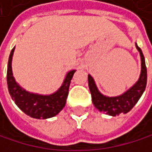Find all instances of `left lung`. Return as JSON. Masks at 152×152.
<instances>
[{
	"label": "left lung",
	"mask_w": 152,
	"mask_h": 152,
	"mask_svg": "<svg viewBox=\"0 0 152 152\" xmlns=\"http://www.w3.org/2000/svg\"><path fill=\"white\" fill-rule=\"evenodd\" d=\"M136 47L139 51L141 59L140 75L135 85L122 95L116 97H108L102 94L99 91L93 77L90 75H88V88L91 93V98H92V102L99 112L105 113L106 114L112 115V116H116L121 113H126L136 105L138 99L142 96L147 85V68L141 49L137 45V43Z\"/></svg>",
	"instance_id": "8db88e82"
}]
</instances>
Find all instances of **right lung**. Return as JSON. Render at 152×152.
Listing matches in <instances>:
<instances>
[{
  "label": "right lung",
  "instance_id": "add662e5",
  "mask_svg": "<svg viewBox=\"0 0 152 152\" xmlns=\"http://www.w3.org/2000/svg\"><path fill=\"white\" fill-rule=\"evenodd\" d=\"M15 47L11 50L7 67V85L9 93L20 110L26 114L36 119H47L53 117L61 112L66 103L71 79L75 70L66 74L63 85L56 92L50 95L31 93L20 87L16 83L12 71V59Z\"/></svg>",
  "mask_w": 152,
  "mask_h": 152
}]
</instances>
